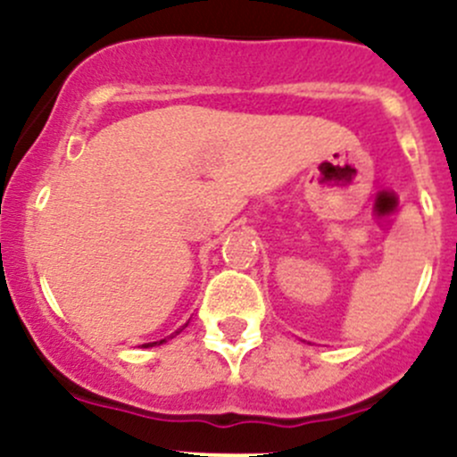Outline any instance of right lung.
I'll return each instance as SVG.
<instances>
[{
	"label": "right lung",
	"mask_w": 457,
	"mask_h": 457,
	"mask_svg": "<svg viewBox=\"0 0 457 457\" xmlns=\"http://www.w3.org/2000/svg\"><path fill=\"white\" fill-rule=\"evenodd\" d=\"M183 327H186V325H183ZM179 331H181V329H179ZM179 331H174V334H179ZM165 340H168V338H163V340H156V343H145V345H143V347H154V345H163Z\"/></svg>",
	"instance_id": "add662e5"
}]
</instances>
